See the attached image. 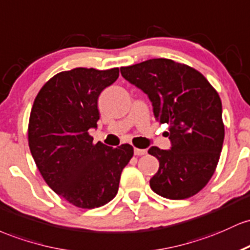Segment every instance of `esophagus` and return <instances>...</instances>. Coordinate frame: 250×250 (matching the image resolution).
Here are the masks:
<instances>
[{
  "mask_svg": "<svg viewBox=\"0 0 250 250\" xmlns=\"http://www.w3.org/2000/svg\"><path fill=\"white\" fill-rule=\"evenodd\" d=\"M134 155H136V156H144V155H146V150H144V148L134 147Z\"/></svg>",
  "mask_w": 250,
  "mask_h": 250,
  "instance_id": "obj_1",
  "label": "esophagus"
}]
</instances>
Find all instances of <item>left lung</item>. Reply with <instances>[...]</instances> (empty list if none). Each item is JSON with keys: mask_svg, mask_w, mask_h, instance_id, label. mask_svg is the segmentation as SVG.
Here are the masks:
<instances>
[{"mask_svg": "<svg viewBox=\"0 0 250 250\" xmlns=\"http://www.w3.org/2000/svg\"><path fill=\"white\" fill-rule=\"evenodd\" d=\"M128 83L147 94L157 120L170 125L171 150L152 146L159 161L151 189L170 200L200 192L214 175L224 139L222 103L202 73L170 59L122 67Z\"/></svg>", "mask_w": 250, "mask_h": 250, "instance_id": "1", "label": "left lung"}]
</instances>
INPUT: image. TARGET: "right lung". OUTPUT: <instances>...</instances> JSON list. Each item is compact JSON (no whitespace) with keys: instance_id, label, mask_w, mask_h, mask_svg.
<instances>
[{"instance_id":"right-lung-1","label":"right lung","mask_w":250,"mask_h":250,"mask_svg":"<svg viewBox=\"0 0 250 250\" xmlns=\"http://www.w3.org/2000/svg\"><path fill=\"white\" fill-rule=\"evenodd\" d=\"M118 77L119 68L60 72L33 104L28 144L36 167L50 189L78 208H99L113 200L133 156L130 144H94L88 132L99 120L98 98Z\"/></svg>"}]
</instances>
